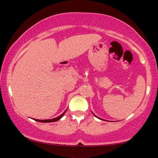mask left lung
<instances>
[{"mask_svg": "<svg viewBox=\"0 0 158 158\" xmlns=\"http://www.w3.org/2000/svg\"><path fill=\"white\" fill-rule=\"evenodd\" d=\"M93 114H94V116H95V117H97V118H99V117H97V116H96V115H95V114H94V113H93ZM99 119H100V118H99Z\"/></svg>", "mask_w": 158, "mask_h": 158, "instance_id": "left-lung-1", "label": "left lung"}]
</instances>
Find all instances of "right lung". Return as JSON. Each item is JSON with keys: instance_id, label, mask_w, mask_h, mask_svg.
Here are the masks:
<instances>
[{"instance_id": "right-lung-1", "label": "right lung", "mask_w": 158, "mask_h": 158, "mask_svg": "<svg viewBox=\"0 0 158 158\" xmlns=\"http://www.w3.org/2000/svg\"><path fill=\"white\" fill-rule=\"evenodd\" d=\"M67 110H65V111L64 113H62L61 114L60 116H59V117H56V118H53V119H34V120L35 121H38V122H41V123H52V122H56V121L59 120L61 117L64 116V114H65V112H66Z\"/></svg>"}]
</instances>
